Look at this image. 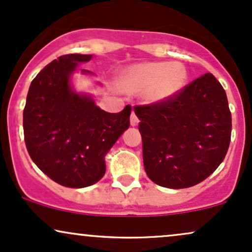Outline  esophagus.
Returning <instances> with one entry per match:
<instances>
[{
    "label": "esophagus",
    "instance_id": "34e87169",
    "mask_svg": "<svg viewBox=\"0 0 252 252\" xmlns=\"http://www.w3.org/2000/svg\"><path fill=\"white\" fill-rule=\"evenodd\" d=\"M138 122H140V121H138V118L136 116L135 112H131V115H130V124H131L132 126H136L138 124Z\"/></svg>",
    "mask_w": 252,
    "mask_h": 252
}]
</instances>
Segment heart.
<instances>
[{
    "instance_id": "obj_1",
    "label": "heart",
    "mask_w": 252,
    "mask_h": 252,
    "mask_svg": "<svg viewBox=\"0 0 252 252\" xmlns=\"http://www.w3.org/2000/svg\"><path fill=\"white\" fill-rule=\"evenodd\" d=\"M189 79L180 63L146 62L130 65L121 72L117 86L121 91L142 92L149 103H161L178 94Z\"/></svg>"
}]
</instances>
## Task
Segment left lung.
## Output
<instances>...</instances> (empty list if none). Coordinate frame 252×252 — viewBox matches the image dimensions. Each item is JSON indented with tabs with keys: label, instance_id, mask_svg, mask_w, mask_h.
Returning <instances> with one entry per match:
<instances>
[{
	"label": "left lung",
	"instance_id": "8db88e82",
	"mask_svg": "<svg viewBox=\"0 0 252 252\" xmlns=\"http://www.w3.org/2000/svg\"><path fill=\"white\" fill-rule=\"evenodd\" d=\"M134 109L144 169L158 186L192 187L224 160L232 120L225 90L213 74H202L164 102Z\"/></svg>",
	"mask_w": 252,
	"mask_h": 252
}]
</instances>
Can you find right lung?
I'll return each mask as SVG.
<instances>
[{
    "label": "right lung",
    "instance_id": "right-lung-1",
    "mask_svg": "<svg viewBox=\"0 0 252 252\" xmlns=\"http://www.w3.org/2000/svg\"><path fill=\"white\" fill-rule=\"evenodd\" d=\"M91 58L66 54L48 63L32 82L24 109L32 160L48 178L70 189L91 186L103 178L106 153L130 126L131 106L110 114L89 94L72 90V73Z\"/></svg>",
    "mask_w": 252,
    "mask_h": 252
}]
</instances>
